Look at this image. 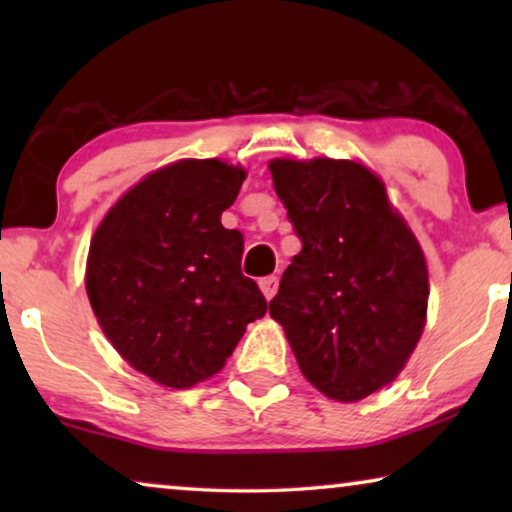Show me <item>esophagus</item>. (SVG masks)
Returning a JSON list of instances; mask_svg holds the SVG:
<instances>
[{
	"label": "esophagus",
	"mask_w": 512,
	"mask_h": 512,
	"mask_svg": "<svg viewBox=\"0 0 512 512\" xmlns=\"http://www.w3.org/2000/svg\"><path fill=\"white\" fill-rule=\"evenodd\" d=\"M258 286H261V291H263V296L265 298H272L277 293V286H279V277H275V275H268V277H263L261 282H258Z\"/></svg>",
	"instance_id": "obj_1"
}]
</instances>
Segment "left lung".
I'll list each match as a JSON object with an SVG mask.
<instances>
[{"instance_id": "1", "label": "left lung", "mask_w": 512, "mask_h": 512, "mask_svg": "<svg viewBox=\"0 0 512 512\" xmlns=\"http://www.w3.org/2000/svg\"><path fill=\"white\" fill-rule=\"evenodd\" d=\"M270 172L303 244L270 317L321 394L361 401L396 380L424 331L422 247L380 177L354 160L277 158Z\"/></svg>"}]
</instances>
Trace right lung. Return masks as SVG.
Returning <instances> with one entry per match:
<instances>
[{"label": "right lung", "mask_w": 512, "mask_h": 512, "mask_svg": "<svg viewBox=\"0 0 512 512\" xmlns=\"http://www.w3.org/2000/svg\"><path fill=\"white\" fill-rule=\"evenodd\" d=\"M244 177L216 158L167 165L130 188L90 242L86 291L104 335L165 387L219 373L268 310L242 275V233L221 226Z\"/></svg>", "instance_id": "obj_1"}]
</instances>
